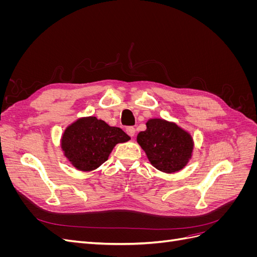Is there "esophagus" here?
Here are the masks:
<instances>
[{
	"mask_svg": "<svg viewBox=\"0 0 257 257\" xmlns=\"http://www.w3.org/2000/svg\"><path fill=\"white\" fill-rule=\"evenodd\" d=\"M126 133L131 136V137H134L135 133H136V130L134 126H127L126 127Z\"/></svg>",
	"mask_w": 257,
	"mask_h": 257,
	"instance_id": "1",
	"label": "esophagus"
}]
</instances>
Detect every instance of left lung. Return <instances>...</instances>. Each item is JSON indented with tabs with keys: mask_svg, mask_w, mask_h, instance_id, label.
I'll return each instance as SVG.
<instances>
[{
	"mask_svg": "<svg viewBox=\"0 0 257 257\" xmlns=\"http://www.w3.org/2000/svg\"><path fill=\"white\" fill-rule=\"evenodd\" d=\"M146 125V131L137 135V143L152 166L166 174L179 172L186 166L194 149L189 132L164 119H149Z\"/></svg>",
	"mask_w": 257,
	"mask_h": 257,
	"instance_id": "8db88e82",
	"label": "left lung"
}]
</instances>
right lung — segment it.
Here are the masks:
<instances>
[{
	"instance_id": "right-lung-1",
	"label": "right lung",
	"mask_w": 257,
	"mask_h": 257,
	"mask_svg": "<svg viewBox=\"0 0 257 257\" xmlns=\"http://www.w3.org/2000/svg\"><path fill=\"white\" fill-rule=\"evenodd\" d=\"M131 137L96 116H82L65 128L61 138L64 157L78 170L91 172L105 163L116 144Z\"/></svg>"
}]
</instances>
